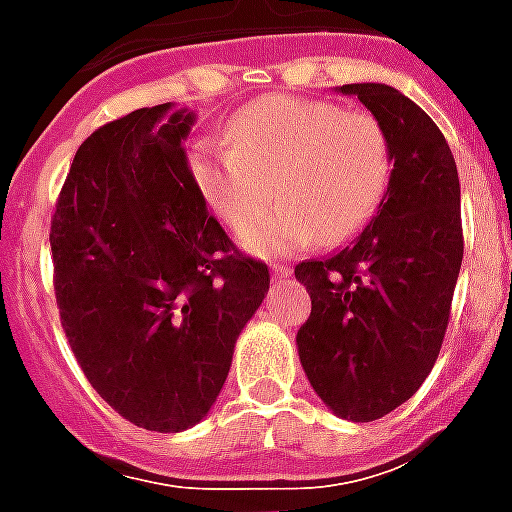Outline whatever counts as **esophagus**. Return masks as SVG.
Returning a JSON list of instances; mask_svg holds the SVG:
<instances>
[{
  "instance_id": "obj_1",
  "label": "esophagus",
  "mask_w": 512,
  "mask_h": 512,
  "mask_svg": "<svg viewBox=\"0 0 512 512\" xmlns=\"http://www.w3.org/2000/svg\"><path fill=\"white\" fill-rule=\"evenodd\" d=\"M271 277H274V279H288L290 277V268L274 263V266H271Z\"/></svg>"
}]
</instances>
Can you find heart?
Returning <instances> with one entry per match:
<instances>
[{
	"label": "heart",
	"instance_id": "1",
	"mask_svg": "<svg viewBox=\"0 0 512 512\" xmlns=\"http://www.w3.org/2000/svg\"><path fill=\"white\" fill-rule=\"evenodd\" d=\"M227 139L191 147V178L230 230L255 224L277 189V213L241 238L257 255L354 238L376 216L392 178L384 126L329 101L263 98L230 120Z\"/></svg>",
	"mask_w": 512,
	"mask_h": 512
}]
</instances>
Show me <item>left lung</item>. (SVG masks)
<instances>
[{
	"label": "left lung",
	"mask_w": 512,
	"mask_h": 512,
	"mask_svg": "<svg viewBox=\"0 0 512 512\" xmlns=\"http://www.w3.org/2000/svg\"><path fill=\"white\" fill-rule=\"evenodd\" d=\"M384 126L392 178L354 244L304 260L312 312L296 334L312 389L337 417L373 422L439 359L463 260L461 183L439 126L389 84H343Z\"/></svg>",
	"instance_id": "obj_1"
}]
</instances>
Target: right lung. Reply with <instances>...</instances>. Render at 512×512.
<instances>
[{
  "label": "right lung",
  "mask_w": 512,
  "mask_h": 512,
  "mask_svg": "<svg viewBox=\"0 0 512 512\" xmlns=\"http://www.w3.org/2000/svg\"><path fill=\"white\" fill-rule=\"evenodd\" d=\"M194 112L136 109L76 150L51 219L60 321L98 395L158 433L197 425L268 293L208 213L183 139Z\"/></svg>",
  "instance_id": "obj_1"
}]
</instances>
